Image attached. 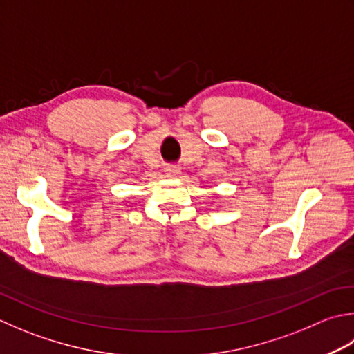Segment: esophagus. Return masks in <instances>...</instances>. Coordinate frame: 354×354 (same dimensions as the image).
<instances>
[{
	"instance_id": "esophagus-1",
	"label": "esophagus",
	"mask_w": 354,
	"mask_h": 354,
	"mask_svg": "<svg viewBox=\"0 0 354 354\" xmlns=\"http://www.w3.org/2000/svg\"><path fill=\"white\" fill-rule=\"evenodd\" d=\"M179 173H181V167H179V165H167V167H165V176L175 178Z\"/></svg>"
}]
</instances>
